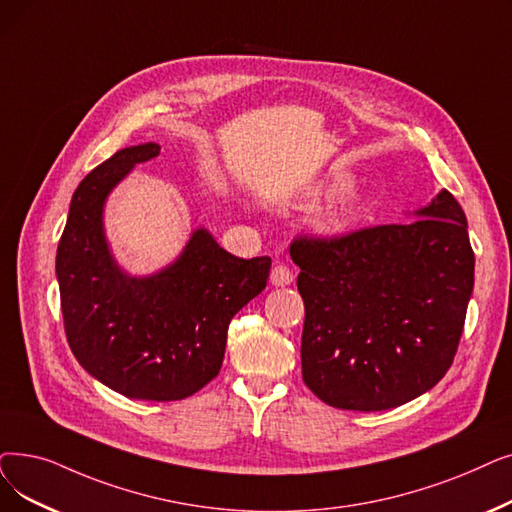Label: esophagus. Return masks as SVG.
Masks as SVG:
<instances>
[{"label":"esophagus","mask_w":512,"mask_h":512,"mask_svg":"<svg viewBox=\"0 0 512 512\" xmlns=\"http://www.w3.org/2000/svg\"><path fill=\"white\" fill-rule=\"evenodd\" d=\"M270 280L274 286H288L293 282V272L288 265H282V263H276L272 268V274H270Z\"/></svg>","instance_id":"obj_1"}]
</instances>
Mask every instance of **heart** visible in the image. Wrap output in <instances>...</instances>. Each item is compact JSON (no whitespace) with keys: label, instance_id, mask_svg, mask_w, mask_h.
Here are the masks:
<instances>
[{"label":"heart","instance_id":"b5f03b06","mask_svg":"<svg viewBox=\"0 0 512 512\" xmlns=\"http://www.w3.org/2000/svg\"><path fill=\"white\" fill-rule=\"evenodd\" d=\"M360 203H362L360 194H355V192L343 194L335 205L328 207L322 213L320 226L324 230H343L349 224V219L355 215V211L360 209Z\"/></svg>","mask_w":512,"mask_h":512}]
</instances>
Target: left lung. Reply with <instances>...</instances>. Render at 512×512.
Instances as JSON below:
<instances>
[{"label": "left lung", "mask_w": 512, "mask_h": 512, "mask_svg": "<svg viewBox=\"0 0 512 512\" xmlns=\"http://www.w3.org/2000/svg\"><path fill=\"white\" fill-rule=\"evenodd\" d=\"M418 215L291 242L305 305L303 381L332 408H397L454 362L475 282L466 215L448 190Z\"/></svg>", "instance_id": "obj_1"}]
</instances>
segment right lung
Returning <instances> with one entry per match:
<instances>
[{
	"mask_svg": "<svg viewBox=\"0 0 512 512\" xmlns=\"http://www.w3.org/2000/svg\"><path fill=\"white\" fill-rule=\"evenodd\" d=\"M159 144L115 152L77 186L56 253L66 341L94 379L131 399L177 402L201 391L224 362L230 320L270 276V257L240 259L196 230L167 270L131 278L102 230V207Z\"/></svg>",
	"mask_w": 512,
	"mask_h": 512,
	"instance_id": "right-lung-1",
	"label": "right lung"
}]
</instances>
